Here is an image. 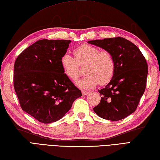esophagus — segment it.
Wrapping results in <instances>:
<instances>
[{
  "label": "esophagus",
  "instance_id": "1",
  "mask_svg": "<svg viewBox=\"0 0 160 160\" xmlns=\"http://www.w3.org/2000/svg\"><path fill=\"white\" fill-rule=\"evenodd\" d=\"M82 93L83 96H86L88 93H89V91H87V90H82Z\"/></svg>",
  "mask_w": 160,
  "mask_h": 160
}]
</instances>
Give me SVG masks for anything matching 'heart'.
Instances as JSON below:
<instances>
[{"instance_id": "1", "label": "heart", "mask_w": 160, "mask_h": 160, "mask_svg": "<svg viewBox=\"0 0 160 160\" xmlns=\"http://www.w3.org/2000/svg\"><path fill=\"white\" fill-rule=\"evenodd\" d=\"M74 57L64 53L60 63L64 74L69 79L76 81L81 76L80 66H85L87 76L78 82L81 87L91 89L109 82L113 78L115 62L113 54L108 50H102L96 47L83 44L73 50Z\"/></svg>"}]
</instances>
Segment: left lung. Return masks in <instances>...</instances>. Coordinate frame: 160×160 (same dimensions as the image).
Listing matches in <instances>:
<instances>
[{
    "instance_id": "obj_1",
    "label": "left lung",
    "mask_w": 160,
    "mask_h": 160,
    "mask_svg": "<svg viewBox=\"0 0 160 160\" xmlns=\"http://www.w3.org/2000/svg\"><path fill=\"white\" fill-rule=\"evenodd\" d=\"M109 51L115 69L107 85L99 90L100 102L93 108L98 116L111 121L122 120L136 110L147 86L148 64L136 45L122 37L90 40Z\"/></svg>"
}]
</instances>
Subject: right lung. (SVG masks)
<instances>
[{"instance_id": "obj_1", "label": "right lung", "mask_w": 160, "mask_h": 160, "mask_svg": "<svg viewBox=\"0 0 160 160\" xmlns=\"http://www.w3.org/2000/svg\"><path fill=\"white\" fill-rule=\"evenodd\" d=\"M70 42L69 40H38L15 61L13 87L20 107L42 123L59 120L74 100L82 96L60 63Z\"/></svg>"}]
</instances>
